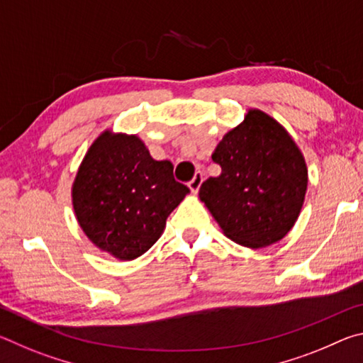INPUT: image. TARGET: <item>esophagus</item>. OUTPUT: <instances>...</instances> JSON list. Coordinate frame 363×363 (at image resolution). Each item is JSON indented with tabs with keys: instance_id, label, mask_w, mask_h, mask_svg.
Here are the masks:
<instances>
[{
	"instance_id": "esophagus-1",
	"label": "esophagus",
	"mask_w": 363,
	"mask_h": 363,
	"mask_svg": "<svg viewBox=\"0 0 363 363\" xmlns=\"http://www.w3.org/2000/svg\"><path fill=\"white\" fill-rule=\"evenodd\" d=\"M201 182H203V173H201V171H196L195 176L192 177V181L189 182V187H190V190H192L194 194L199 192V189H200V186H201Z\"/></svg>"
}]
</instances>
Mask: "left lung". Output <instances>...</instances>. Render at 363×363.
Returning a JSON list of instances; mask_svg holds the SVG:
<instances>
[{"mask_svg":"<svg viewBox=\"0 0 363 363\" xmlns=\"http://www.w3.org/2000/svg\"><path fill=\"white\" fill-rule=\"evenodd\" d=\"M218 177L200 187V200L238 245L269 247L296 223L307 190L304 157L272 116L251 108L213 152Z\"/></svg>","mask_w":363,"mask_h":363,"instance_id":"obj_1","label":"left lung"}]
</instances>
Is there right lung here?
<instances>
[{
	"label": "right lung",
	"instance_id": "right-lung-1",
	"mask_svg": "<svg viewBox=\"0 0 363 363\" xmlns=\"http://www.w3.org/2000/svg\"><path fill=\"white\" fill-rule=\"evenodd\" d=\"M189 194L168 160L157 162L138 136L102 133L72 187L78 224L97 248L131 261L155 243Z\"/></svg>",
	"mask_w": 363,
	"mask_h": 363
}]
</instances>
